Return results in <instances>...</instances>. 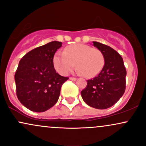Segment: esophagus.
Masks as SVG:
<instances>
[{
  "mask_svg": "<svg viewBox=\"0 0 146 146\" xmlns=\"http://www.w3.org/2000/svg\"><path fill=\"white\" fill-rule=\"evenodd\" d=\"M69 80H71V81H76L77 79L75 78H72V77H71V78H69Z\"/></svg>",
  "mask_w": 146,
  "mask_h": 146,
  "instance_id": "esophagus-1",
  "label": "esophagus"
}]
</instances>
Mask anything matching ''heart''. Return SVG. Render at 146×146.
I'll list each match as a JSON object with an SVG mask.
<instances>
[{"mask_svg":"<svg viewBox=\"0 0 146 146\" xmlns=\"http://www.w3.org/2000/svg\"><path fill=\"white\" fill-rule=\"evenodd\" d=\"M53 63L61 75H66L77 65V72L86 78H93L102 71L104 64L102 53L90 45L75 44L66 46L64 52L58 51L54 54Z\"/></svg>","mask_w":146,"mask_h":146,"instance_id":"b5f03b06","label":"heart"}]
</instances>
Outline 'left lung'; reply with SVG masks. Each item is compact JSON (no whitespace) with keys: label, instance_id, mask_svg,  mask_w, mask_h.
Returning <instances> with one entry per match:
<instances>
[{"label":"left lung","instance_id":"left-lung-1","mask_svg":"<svg viewBox=\"0 0 146 146\" xmlns=\"http://www.w3.org/2000/svg\"><path fill=\"white\" fill-rule=\"evenodd\" d=\"M93 42L102 53L105 62L95 78L87 80L81 95L89 106L106 109L116 104L124 93L126 70L123 58L115 50L98 42Z\"/></svg>","mask_w":146,"mask_h":146}]
</instances>
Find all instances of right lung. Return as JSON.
<instances>
[{
	"label": "right lung",
	"instance_id": "right-lung-1",
	"mask_svg": "<svg viewBox=\"0 0 146 146\" xmlns=\"http://www.w3.org/2000/svg\"><path fill=\"white\" fill-rule=\"evenodd\" d=\"M62 44L51 42L28 52L20 60L14 76L16 95L31 111L40 113L53 107L68 79L56 73L53 66V56Z\"/></svg>",
	"mask_w": 146,
	"mask_h": 146
}]
</instances>
